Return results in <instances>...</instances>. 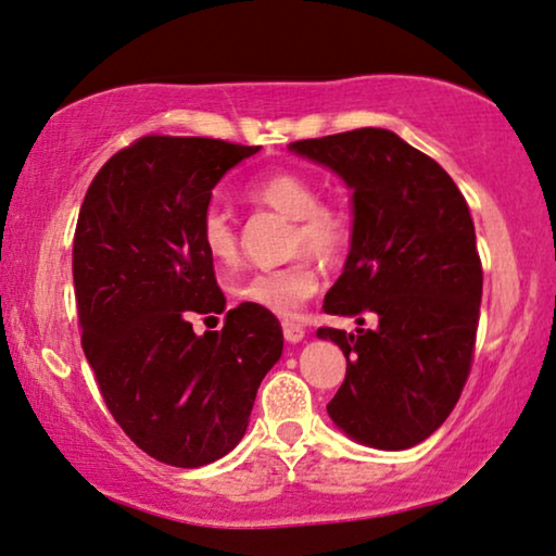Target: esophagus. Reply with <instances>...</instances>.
<instances>
[{
    "mask_svg": "<svg viewBox=\"0 0 556 556\" xmlns=\"http://www.w3.org/2000/svg\"><path fill=\"white\" fill-rule=\"evenodd\" d=\"M281 331H285V339L289 344H300L304 339V327L296 325V321H285V325H281Z\"/></svg>",
    "mask_w": 556,
    "mask_h": 556,
    "instance_id": "34e87169",
    "label": "esophagus"
}]
</instances>
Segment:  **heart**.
Instances as JSON below:
<instances>
[{
    "label": "heart",
    "instance_id": "1",
    "mask_svg": "<svg viewBox=\"0 0 556 556\" xmlns=\"http://www.w3.org/2000/svg\"><path fill=\"white\" fill-rule=\"evenodd\" d=\"M247 197L254 204L275 210L292 219L289 254H299L285 267L262 269L235 285L239 302L260 306L277 317H294L319 287V271L314 256L325 262H339L350 252L357 231L354 210L346 199H319V187L309 174L300 169H275L262 174L247 187ZM199 242L212 262L219 267H235L239 260V235L229 212L222 206H206L199 219Z\"/></svg>",
    "mask_w": 556,
    "mask_h": 556
}]
</instances>
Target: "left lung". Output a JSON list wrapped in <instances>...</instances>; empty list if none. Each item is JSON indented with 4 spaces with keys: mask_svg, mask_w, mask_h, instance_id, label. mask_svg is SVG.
<instances>
[{
    "mask_svg": "<svg viewBox=\"0 0 556 556\" xmlns=\"http://www.w3.org/2000/svg\"><path fill=\"white\" fill-rule=\"evenodd\" d=\"M289 147L354 189L357 231L325 312L377 319L357 334L317 329L346 357L327 412L362 444L409 450L450 417L475 362L484 275L467 199L432 156L389 129Z\"/></svg>",
    "mask_w": 556,
    "mask_h": 556,
    "instance_id": "1",
    "label": "left lung"
}]
</instances>
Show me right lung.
Listing matches in <instances>:
<instances>
[{"label":"right lung","instance_id":"right-lung-1","mask_svg":"<svg viewBox=\"0 0 556 556\" xmlns=\"http://www.w3.org/2000/svg\"><path fill=\"white\" fill-rule=\"evenodd\" d=\"M256 152L210 137H139L97 172L74 229L81 350L99 394L124 434L172 467L235 450L281 357V325L260 306L229 309L222 331L192 329V317L225 312L199 219L225 172Z\"/></svg>","mask_w":556,"mask_h":556}]
</instances>
